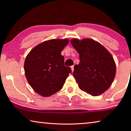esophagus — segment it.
Here are the masks:
<instances>
[{"label": "esophagus", "instance_id": "esophagus-1", "mask_svg": "<svg viewBox=\"0 0 131 131\" xmlns=\"http://www.w3.org/2000/svg\"><path fill=\"white\" fill-rule=\"evenodd\" d=\"M71 69H72V72H73V70H74V66L73 65H72V66H71Z\"/></svg>", "mask_w": 131, "mask_h": 131}]
</instances>
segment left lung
<instances>
[{
  "label": "left lung",
  "instance_id": "obj_1",
  "mask_svg": "<svg viewBox=\"0 0 131 131\" xmlns=\"http://www.w3.org/2000/svg\"><path fill=\"white\" fill-rule=\"evenodd\" d=\"M79 54L80 63L74 66L73 76L80 89L98 96L108 89L116 72L112 54L98 42L91 39L71 40Z\"/></svg>",
  "mask_w": 131,
  "mask_h": 131
}]
</instances>
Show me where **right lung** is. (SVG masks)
Listing matches in <instances>:
<instances>
[{"instance_id": "obj_1", "label": "right lung", "mask_w": 131, "mask_h": 131, "mask_svg": "<svg viewBox=\"0 0 131 131\" xmlns=\"http://www.w3.org/2000/svg\"><path fill=\"white\" fill-rule=\"evenodd\" d=\"M68 39H51L30 51L24 62L26 78L34 90L44 97L61 90L72 69L64 65L61 51Z\"/></svg>"}]
</instances>
